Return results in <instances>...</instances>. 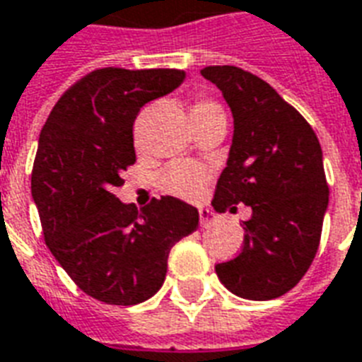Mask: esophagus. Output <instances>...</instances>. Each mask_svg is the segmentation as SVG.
Instances as JSON below:
<instances>
[{"mask_svg": "<svg viewBox=\"0 0 362 362\" xmlns=\"http://www.w3.org/2000/svg\"><path fill=\"white\" fill-rule=\"evenodd\" d=\"M217 221V215L209 209V207H200V225L211 226Z\"/></svg>", "mask_w": 362, "mask_h": 362, "instance_id": "obj_1", "label": "esophagus"}]
</instances>
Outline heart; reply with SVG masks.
<instances>
[{
	"label": "heart",
	"instance_id": "b5f03b06",
	"mask_svg": "<svg viewBox=\"0 0 362 362\" xmlns=\"http://www.w3.org/2000/svg\"><path fill=\"white\" fill-rule=\"evenodd\" d=\"M190 117L196 124L198 120L225 117V113H223L219 103L209 102V100H196L190 107ZM206 181V170L189 166V164H173V166L164 170V173L158 179V185L166 194L179 196V198H194L196 194H200Z\"/></svg>",
	"mask_w": 362,
	"mask_h": 362
}]
</instances>
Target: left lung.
I'll return each mask as SVG.
<instances>
[{
  "label": "left lung",
  "instance_id": "8db88e82",
  "mask_svg": "<svg viewBox=\"0 0 362 362\" xmlns=\"http://www.w3.org/2000/svg\"><path fill=\"white\" fill-rule=\"evenodd\" d=\"M223 92L234 119L215 211L251 207L236 259L215 266L221 283L247 300H272L300 281L317 253L329 206L323 151L312 126L266 81L236 66L200 71Z\"/></svg>",
  "mask_w": 362,
  "mask_h": 362
}]
</instances>
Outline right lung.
<instances>
[{
	"label": "right lung",
	"instance_id": "obj_1",
	"mask_svg": "<svg viewBox=\"0 0 362 362\" xmlns=\"http://www.w3.org/2000/svg\"><path fill=\"white\" fill-rule=\"evenodd\" d=\"M183 81L181 69H96L62 94L39 136L32 196L45 243L77 287L105 304L151 298L170 249L198 228V209L179 198L137 209L113 194L136 162L139 109Z\"/></svg>",
	"mask_w": 362,
	"mask_h": 362
}]
</instances>
